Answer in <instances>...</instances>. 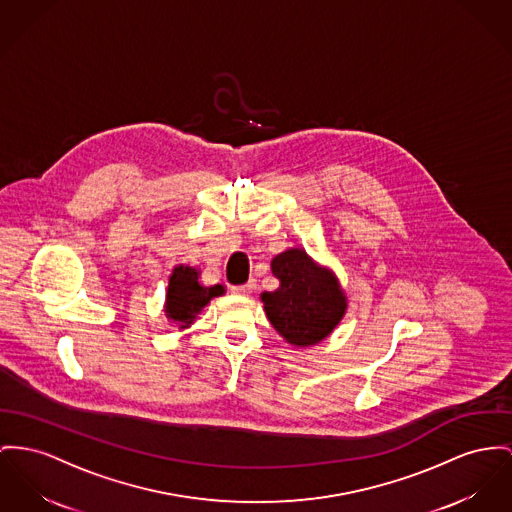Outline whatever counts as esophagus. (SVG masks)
I'll list each match as a JSON object with an SVG mask.
<instances>
[{
	"instance_id": "1",
	"label": "esophagus",
	"mask_w": 512,
	"mask_h": 512,
	"mask_svg": "<svg viewBox=\"0 0 512 512\" xmlns=\"http://www.w3.org/2000/svg\"><path fill=\"white\" fill-rule=\"evenodd\" d=\"M254 289H256V283H254V281H248V283H244V285H233V287H231V291H233L235 295H242V297H244V295H250Z\"/></svg>"
}]
</instances>
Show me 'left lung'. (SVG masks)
<instances>
[{
	"label": "left lung",
	"mask_w": 512,
	"mask_h": 512,
	"mask_svg": "<svg viewBox=\"0 0 512 512\" xmlns=\"http://www.w3.org/2000/svg\"><path fill=\"white\" fill-rule=\"evenodd\" d=\"M279 279L262 303L275 332L297 347L316 345L340 324L347 297L332 270L318 266L303 248H289L272 260Z\"/></svg>",
	"instance_id": "1"
}]
</instances>
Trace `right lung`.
Wrapping results in <instances>:
<instances>
[{"label": "right lung", "instance_id": "right-lung-1", "mask_svg": "<svg viewBox=\"0 0 512 512\" xmlns=\"http://www.w3.org/2000/svg\"><path fill=\"white\" fill-rule=\"evenodd\" d=\"M198 277L200 272L196 268L184 264L176 266L169 277L165 312L180 330L188 328L213 297H221L225 293L223 285L217 283L204 287Z\"/></svg>", "mask_w": 512, "mask_h": 512}]
</instances>
